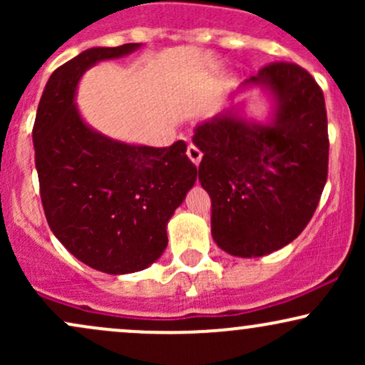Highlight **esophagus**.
<instances>
[{"label":"esophagus","mask_w":365,"mask_h":365,"mask_svg":"<svg viewBox=\"0 0 365 365\" xmlns=\"http://www.w3.org/2000/svg\"><path fill=\"white\" fill-rule=\"evenodd\" d=\"M187 156L190 158V161L194 163V165L197 166V165H199V163H200V159H202V153H200V150L197 149L194 144H190V145H188V148H187Z\"/></svg>","instance_id":"obj_1"}]
</instances>
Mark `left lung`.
Returning a JSON list of instances; mask_svg holds the SVG:
<instances>
[{"instance_id": "obj_1", "label": "left lung", "mask_w": 365, "mask_h": 365, "mask_svg": "<svg viewBox=\"0 0 365 365\" xmlns=\"http://www.w3.org/2000/svg\"><path fill=\"white\" fill-rule=\"evenodd\" d=\"M269 99L266 118L245 103L194 128L202 150L199 182L211 195V235L235 257H262L295 240L316 211L328 177L324 96L295 63H273L238 87ZM233 96V98H235Z\"/></svg>"}]
</instances>
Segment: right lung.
I'll list each match as a JSON object with an SVG mask.
<instances>
[{
    "label": "right lung",
    "instance_id": "add662e5",
    "mask_svg": "<svg viewBox=\"0 0 365 365\" xmlns=\"http://www.w3.org/2000/svg\"><path fill=\"white\" fill-rule=\"evenodd\" d=\"M140 48L142 43L91 48L54 70L32 130L49 228L78 261L116 276L137 273L161 257L168 221L197 180L183 140L150 148L111 139L78 110L82 75Z\"/></svg>",
    "mask_w": 365,
    "mask_h": 365
}]
</instances>
